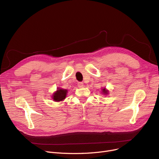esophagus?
Wrapping results in <instances>:
<instances>
[{"label":"esophagus","mask_w":159,"mask_h":159,"mask_svg":"<svg viewBox=\"0 0 159 159\" xmlns=\"http://www.w3.org/2000/svg\"><path fill=\"white\" fill-rule=\"evenodd\" d=\"M83 86H84V84L82 83V82H78V87L82 88V87H83Z\"/></svg>","instance_id":"esophagus-1"}]
</instances>
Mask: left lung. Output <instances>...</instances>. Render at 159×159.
Listing matches in <instances>:
<instances>
[{
    "mask_svg": "<svg viewBox=\"0 0 159 159\" xmlns=\"http://www.w3.org/2000/svg\"><path fill=\"white\" fill-rule=\"evenodd\" d=\"M101 93H102V94H104V95H108V90L107 89H106V88H102L101 89Z\"/></svg>",
    "mask_w": 159,
    "mask_h": 159,
    "instance_id": "left-lung-1",
    "label": "left lung"
}]
</instances>
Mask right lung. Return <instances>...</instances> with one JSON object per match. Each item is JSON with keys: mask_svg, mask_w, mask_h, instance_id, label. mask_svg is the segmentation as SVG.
Wrapping results in <instances>:
<instances>
[{"mask_svg": "<svg viewBox=\"0 0 159 159\" xmlns=\"http://www.w3.org/2000/svg\"><path fill=\"white\" fill-rule=\"evenodd\" d=\"M67 93V89L58 88L57 91L54 92L52 95V99L55 102H60L64 101Z\"/></svg>", "mask_w": 159, "mask_h": 159, "instance_id": "add662e5", "label": "right lung"}]
</instances>
